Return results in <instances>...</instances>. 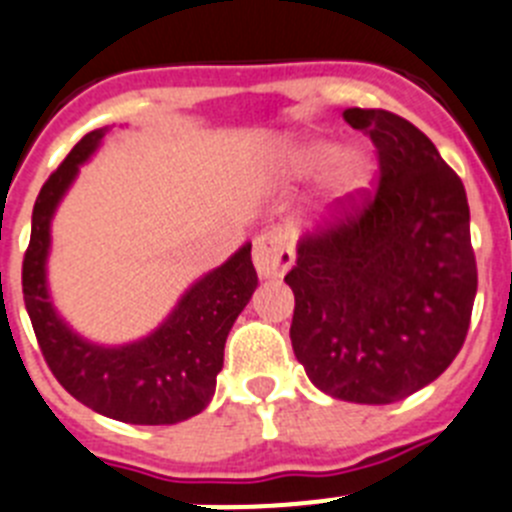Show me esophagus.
Segmentation results:
<instances>
[{
	"instance_id": "34e87169",
	"label": "esophagus",
	"mask_w": 512,
	"mask_h": 512,
	"mask_svg": "<svg viewBox=\"0 0 512 512\" xmlns=\"http://www.w3.org/2000/svg\"><path fill=\"white\" fill-rule=\"evenodd\" d=\"M252 260H255V270L262 280L280 278L293 262V242L288 234L278 232V229L257 234Z\"/></svg>"
}]
</instances>
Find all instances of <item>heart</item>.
<instances>
[{
	"label": "heart",
	"instance_id": "heart-1",
	"mask_svg": "<svg viewBox=\"0 0 512 512\" xmlns=\"http://www.w3.org/2000/svg\"><path fill=\"white\" fill-rule=\"evenodd\" d=\"M275 170L283 181L321 178L329 204L352 206L375 181V160L362 145H342L334 135L308 132L288 137L275 150Z\"/></svg>",
	"mask_w": 512,
	"mask_h": 512
}]
</instances>
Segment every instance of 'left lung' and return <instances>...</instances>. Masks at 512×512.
<instances>
[{
  "mask_svg": "<svg viewBox=\"0 0 512 512\" xmlns=\"http://www.w3.org/2000/svg\"><path fill=\"white\" fill-rule=\"evenodd\" d=\"M370 132L380 188L354 214L298 239L285 275L290 342L331 398L388 405L434 382L464 344L477 293L462 181L408 119L344 109Z\"/></svg>",
  "mask_w": 512,
  "mask_h": 512,
  "instance_id": "1",
  "label": "left lung"
}]
</instances>
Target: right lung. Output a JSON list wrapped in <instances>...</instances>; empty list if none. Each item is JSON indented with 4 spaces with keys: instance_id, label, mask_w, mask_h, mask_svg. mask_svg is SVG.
<instances>
[{
    "instance_id": "add662e5",
    "label": "right lung",
    "mask_w": 512,
    "mask_h": 512,
    "mask_svg": "<svg viewBox=\"0 0 512 512\" xmlns=\"http://www.w3.org/2000/svg\"><path fill=\"white\" fill-rule=\"evenodd\" d=\"M109 127L89 132L40 188L32 209L30 247L22 262V293L50 372L91 411L135 426L188 421L211 403L224 344L257 288L252 245L186 288L163 324L130 344H96L73 331L48 288L50 224L81 165L99 150Z\"/></svg>"
}]
</instances>
